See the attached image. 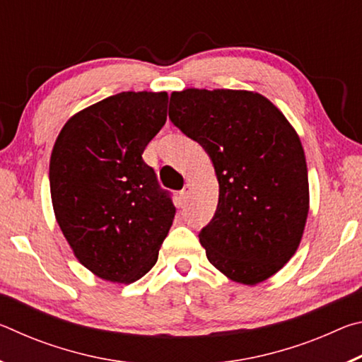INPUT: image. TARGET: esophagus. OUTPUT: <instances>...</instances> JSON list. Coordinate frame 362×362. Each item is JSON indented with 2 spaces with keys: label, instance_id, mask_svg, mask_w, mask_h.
Listing matches in <instances>:
<instances>
[{
  "label": "esophagus",
  "instance_id": "1",
  "mask_svg": "<svg viewBox=\"0 0 362 362\" xmlns=\"http://www.w3.org/2000/svg\"><path fill=\"white\" fill-rule=\"evenodd\" d=\"M189 193H192V183H185V187H183L182 192H180V198L182 199H187L188 196H189Z\"/></svg>",
  "mask_w": 362,
  "mask_h": 362
}]
</instances>
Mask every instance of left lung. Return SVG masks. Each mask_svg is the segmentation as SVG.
Segmentation results:
<instances>
[{
	"label": "left lung",
	"instance_id": "8db88e82",
	"mask_svg": "<svg viewBox=\"0 0 362 362\" xmlns=\"http://www.w3.org/2000/svg\"><path fill=\"white\" fill-rule=\"evenodd\" d=\"M169 118L216 169L217 211L199 231L207 260L241 284L273 276L296 254L308 216L297 132L267 97L249 90L173 93Z\"/></svg>",
	"mask_w": 362,
	"mask_h": 362
}]
</instances>
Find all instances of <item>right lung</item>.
I'll use <instances>...</instances> for the list:
<instances>
[{
    "instance_id": "right-lung-1",
    "label": "right lung",
    "mask_w": 362,
    "mask_h": 362,
    "mask_svg": "<svg viewBox=\"0 0 362 362\" xmlns=\"http://www.w3.org/2000/svg\"><path fill=\"white\" fill-rule=\"evenodd\" d=\"M168 93H121L81 110L54 144L57 223L97 276L129 284L150 272L175 207L142 153L166 122Z\"/></svg>"
}]
</instances>
